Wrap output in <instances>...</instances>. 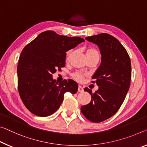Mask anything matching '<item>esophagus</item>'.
<instances>
[{"label": "esophagus", "mask_w": 147, "mask_h": 147, "mask_svg": "<svg viewBox=\"0 0 147 147\" xmlns=\"http://www.w3.org/2000/svg\"><path fill=\"white\" fill-rule=\"evenodd\" d=\"M83 88L81 85H79L78 86V92H83Z\"/></svg>", "instance_id": "esophagus-1"}]
</instances>
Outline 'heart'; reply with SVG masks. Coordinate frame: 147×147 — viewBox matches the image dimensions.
I'll return each instance as SVG.
<instances>
[{
    "label": "heart",
    "instance_id": "obj_1",
    "mask_svg": "<svg viewBox=\"0 0 147 147\" xmlns=\"http://www.w3.org/2000/svg\"><path fill=\"white\" fill-rule=\"evenodd\" d=\"M71 55V52H68L67 53V57L69 58ZM86 56L87 58L91 57V56H99V53L98 51L96 50V49L92 48V47H89L87 48L86 50ZM74 78L78 81H81L83 80V76L80 73H76L74 74Z\"/></svg>",
    "mask_w": 147,
    "mask_h": 147
}]
</instances>
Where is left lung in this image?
Returning <instances> with one entry per match:
<instances>
[{
  "label": "left lung",
  "instance_id": "1",
  "mask_svg": "<svg viewBox=\"0 0 147 147\" xmlns=\"http://www.w3.org/2000/svg\"><path fill=\"white\" fill-rule=\"evenodd\" d=\"M85 39L98 45L102 57L100 66L92 77L98 89L92 92L85 88L91 100L81 107V111L89 121L99 123L114 116L122 105L131 78V60L120 42L108 33L90 36Z\"/></svg>",
  "mask_w": 147,
  "mask_h": 147
}]
</instances>
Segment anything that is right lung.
I'll list each match as a JSON object with an SVG mask.
<instances>
[{"instance_id": "obj_1", "label": "right lung", "mask_w": 147, "mask_h": 147, "mask_svg": "<svg viewBox=\"0 0 147 147\" xmlns=\"http://www.w3.org/2000/svg\"><path fill=\"white\" fill-rule=\"evenodd\" d=\"M84 41L79 37L46 31L24 47L17 67L18 91L31 113L40 117L50 116L60 107L65 92L76 93L78 84L75 81L58 83L53 74L65 66L66 52Z\"/></svg>"}]
</instances>
